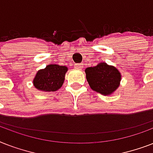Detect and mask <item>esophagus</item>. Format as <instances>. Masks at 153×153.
<instances>
[{
    "mask_svg": "<svg viewBox=\"0 0 153 153\" xmlns=\"http://www.w3.org/2000/svg\"><path fill=\"white\" fill-rule=\"evenodd\" d=\"M82 67H83L82 63H75L74 64V68H76V69H82Z\"/></svg>",
    "mask_w": 153,
    "mask_h": 153,
    "instance_id": "obj_1",
    "label": "esophagus"
}]
</instances>
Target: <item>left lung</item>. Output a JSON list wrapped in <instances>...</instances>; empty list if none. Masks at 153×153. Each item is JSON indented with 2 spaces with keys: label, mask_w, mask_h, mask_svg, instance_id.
Returning <instances> with one entry per match:
<instances>
[{
  "label": "left lung",
  "mask_w": 153,
  "mask_h": 153,
  "mask_svg": "<svg viewBox=\"0 0 153 153\" xmlns=\"http://www.w3.org/2000/svg\"><path fill=\"white\" fill-rule=\"evenodd\" d=\"M85 72L91 88L103 95H109L119 86L120 72L105 62H101L94 67H87Z\"/></svg>",
  "instance_id": "obj_1"
}]
</instances>
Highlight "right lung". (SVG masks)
<instances>
[{"label": "right lung", "instance_id": "add662e5", "mask_svg": "<svg viewBox=\"0 0 153 153\" xmlns=\"http://www.w3.org/2000/svg\"><path fill=\"white\" fill-rule=\"evenodd\" d=\"M67 67L50 64L37 72L33 80L36 88L43 91H56L62 86Z\"/></svg>", "mask_w": 153, "mask_h": 153}]
</instances>
